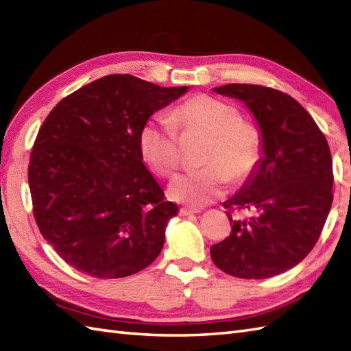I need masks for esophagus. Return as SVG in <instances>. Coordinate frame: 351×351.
I'll return each instance as SVG.
<instances>
[{"instance_id": "34e87169", "label": "esophagus", "mask_w": 351, "mask_h": 351, "mask_svg": "<svg viewBox=\"0 0 351 351\" xmlns=\"http://www.w3.org/2000/svg\"><path fill=\"white\" fill-rule=\"evenodd\" d=\"M193 213H199V210L190 209V208H182L179 210V215H181V217H188V215H193Z\"/></svg>"}]
</instances>
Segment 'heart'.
Here are the masks:
<instances>
[{"instance_id":"heart-1","label":"heart","mask_w":351,"mask_h":351,"mask_svg":"<svg viewBox=\"0 0 351 351\" xmlns=\"http://www.w3.org/2000/svg\"><path fill=\"white\" fill-rule=\"evenodd\" d=\"M178 129L184 136L208 138L203 167L176 176L169 184L172 200L200 209L227 193L230 181L241 182L252 175L261 158V136L252 124L241 120L236 106L209 95H199L179 105L172 120L152 117L138 136L139 156L152 173L170 176L181 163Z\"/></svg>"}]
</instances>
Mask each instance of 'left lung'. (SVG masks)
<instances>
[{"label": "left lung", "mask_w": 351, "mask_h": 351, "mask_svg": "<svg viewBox=\"0 0 351 351\" xmlns=\"http://www.w3.org/2000/svg\"><path fill=\"white\" fill-rule=\"evenodd\" d=\"M215 93L237 99L261 133V158L243 186L223 202L230 236L210 247L219 269L268 278L293 268L319 240L332 206V157L311 115L289 95L256 84H227ZM231 211L249 213L232 218Z\"/></svg>", "instance_id": "left-lung-1"}]
</instances>
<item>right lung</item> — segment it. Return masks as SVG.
I'll use <instances>...</instances> for the list:
<instances>
[{
    "mask_svg": "<svg viewBox=\"0 0 351 351\" xmlns=\"http://www.w3.org/2000/svg\"><path fill=\"white\" fill-rule=\"evenodd\" d=\"M186 92L112 74L62 99L43 123L28 169L34 217L80 273L128 277L160 255L178 206L143 165L138 136Z\"/></svg>",
    "mask_w": 351,
    "mask_h": 351,
    "instance_id": "add662e5",
    "label": "right lung"
}]
</instances>
